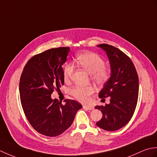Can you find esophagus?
<instances>
[{"mask_svg": "<svg viewBox=\"0 0 157 157\" xmlns=\"http://www.w3.org/2000/svg\"><path fill=\"white\" fill-rule=\"evenodd\" d=\"M83 108L86 109L88 110H92L93 109H94V107H93V106L91 105H84L83 106Z\"/></svg>", "mask_w": 157, "mask_h": 157, "instance_id": "34e87169", "label": "esophagus"}]
</instances>
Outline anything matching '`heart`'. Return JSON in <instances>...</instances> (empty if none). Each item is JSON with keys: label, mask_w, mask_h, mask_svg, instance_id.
<instances>
[{"label": "heart", "mask_w": 157, "mask_h": 157, "mask_svg": "<svg viewBox=\"0 0 157 157\" xmlns=\"http://www.w3.org/2000/svg\"><path fill=\"white\" fill-rule=\"evenodd\" d=\"M77 64L86 70L96 84L102 85L108 80L110 73L109 70L105 67V61L97 54L91 52H84L78 55L75 58ZM74 70L72 64L67 65L63 70V78L65 82H68ZM94 92V88L92 86H76L71 90V94L78 101L87 102L90 96Z\"/></svg>", "instance_id": "obj_1"}]
</instances>
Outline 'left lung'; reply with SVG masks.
Returning a JSON list of instances; mask_svg holds the SVG:
<instances>
[{
    "label": "left lung",
    "mask_w": 157,
    "mask_h": 157,
    "mask_svg": "<svg viewBox=\"0 0 157 157\" xmlns=\"http://www.w3.org/2000/svg\"><path fill=\"white\" fill-rule=\"evenodd\" d=\"M108 56L111 75L99 92V98L110 97V103L96 106L102 113L96 125L106 131H116L124 127L132 117L137 105L139 80L132 60L111 45L97 46Z\"/></svg>",
    "instance_id": "8db88e82"
}]
</instances>
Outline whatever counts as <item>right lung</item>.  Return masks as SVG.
<instances>
[{
  "label": "right lung",
  "mask_w": 157,
  "mask_h": 157,
  "mask_svg": "<svg viewBox=\"0 0 157 157\" xmlns=\"http://www.w3.org/2000/svg\"><path fill=\"white\" fill-rule=\"evenodd\" d=\"M69 47L47 50L33 56L26 63L19 82L22 108L28 121L40 134L59 136L71 125L82 105L73 100L62 105L51 94L64 84L63 65Z\"/></svg>",
  "instance_id": "obj_1"
}]
</instances>
